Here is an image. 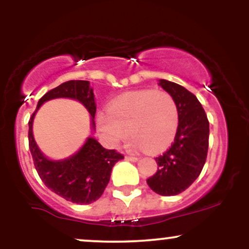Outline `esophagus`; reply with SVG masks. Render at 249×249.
<instances>
[{"mask_svg": "<svg viewBox=\"0 0 249 249\" xmlns=\"http://www.w3.org/2000/svg\"><path fill=\"white\" fill-rule=\"evenodd\" d=\"M125 158H126L127 160H131V161H137V160H138V158H137V157H134V156H126V157H125Z\"/></svg>", "mask_w": 249, "mask_h": 249, "instance_id": "esophagus-1", "label": "esophagus"}]
</instances>
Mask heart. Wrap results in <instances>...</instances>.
<instances>
[{
    "label": "heart",
    "instance_id": "1",
    "mask_svg": "<svg viewBox=\"0 0 249 249\" xmlns=\"http://www.w3.org/2000/svg\"><path fill=\"white\" fill-rule=\"evenodd\" d=\"M179 126L176 101L164 90L131 91L117 97L107 111L97 115L103 141L115 146L130 134L133 147L159 152L170 146Z\"/></svg>",
    "mask_w": 249,
    "mask_h": 249
}]
</instances>
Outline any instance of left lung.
Segmentation results:
<instances>
[{
  "label": "left lung",
  "mask_w": 249,
  "mask_h": 249,
  "mask_svg": "<svg viewBox=\"0 0 249 249\" xmlns=\"http://www.w3.org/2000/svg\"><path fill=\"white\" fill-rule=\"evenodd\" d=\"M159 82L178 105L179 126L170 148L156 158L158 170L146 182L156 193L170 196L184 192L201 173L208 152L210 123L192 92L166 79Z\"/></svg>",
  "instance_id": "obj_1"
}]
</instances>
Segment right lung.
<instances>
[{
	"label": "right lung",
	"mask_w": 249,
	"mask_h": 249,
	"mask_svg": "<svg viewBox=\"0 0 249 249\" xmlns=\"http://www.w3.org/2000/svg\"><path fill=\"white\" fill-rule=\"evenodd\" d=\"M68 97L77 99L88 108L95 127L96 103L88 81H68L48 91L38 101L29 119V150L39 178L49 190L73 204L88 205L101 198L110 180L111 171L117 161L124 158L116 150H107L96 139L89 138L75 156L61 161L49 160L37 147L33 136L35 113L44 102Z\"/></svg>",
	"instance_id": "right-lung-1"
}]
</instances>
